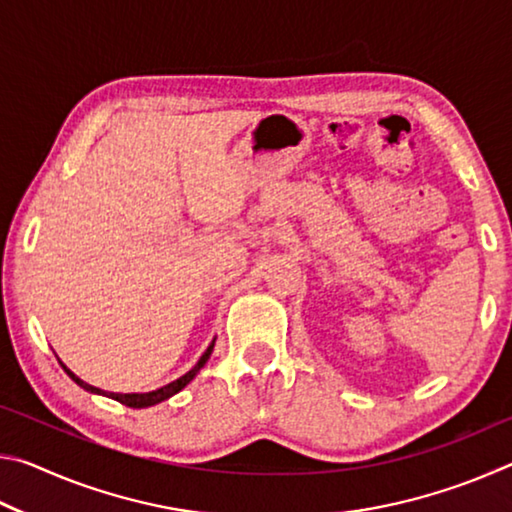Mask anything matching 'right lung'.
<instances>
[{
	"instance_id": "add662e5",
	"label": "right lung",
	"mask_w": 512,
	"mask_h": 512,
	"mask_svg": "<svg viewBox=\"0 0 512 512\" xmlns=\"http://www.w3.org/2000/svg\"><path fill=\"white\" fill-rule=\"evenodd\" d=\"M212 350H214V341L210 343V348H207V350L203 352V357L198 359V363H196V366H194L192 370L185 372V375H183V377H178L176 381H171V384L162 386V388H158V391H151V393H106V391H101V388H97V386H90V384H85L83 379L76 377L72 370H69L67 366H63V363H60V366H63V370L67 372V375L72 377V379L76 381V384H79L81 388H85V391H88V393H97V395H106V397H112V400H117L119 404H126V406H131V409H146V406L160 404V402H164V400H169L171 395H176L178 391H183V388L189 384V381H192V379L198 375V370H201V368L205 366L207 359H210Z\"/></svg>"
}]
</instances>
